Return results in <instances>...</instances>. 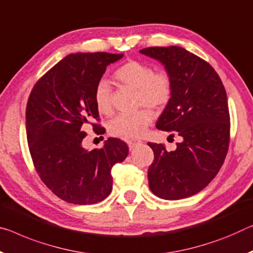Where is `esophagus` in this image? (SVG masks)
<instances>
[{
  "label": "esophagus",
  "mask_w": 253,
  "mask_h": 253,
  "mask_svg": "<svg viewBox=\"0 0 253 253\" xmlns=\"http://www.w3.org/2000/svg\"><path fill=\"white\" fill-rule=\"evenodd\" d=\"M142 143L141 141H138V139H128L127 141V144L128 146H129V148H133L135 145H137V144Z\"/></svg>",
  "instance_id": "1"
}]
</instances>
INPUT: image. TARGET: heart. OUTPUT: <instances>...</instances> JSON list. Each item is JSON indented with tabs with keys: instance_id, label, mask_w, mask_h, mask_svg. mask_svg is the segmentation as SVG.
I'll list each match as a JSON object with an SVG mask.
<instances>
[{
	"instance_id": "heart-1",
	"label": "heart",
	"mask_w": 253,
	"mask_h": 253,
	"mask_svg": "<svg viewBox=\"0 0 253 253\" xmlns=\"http://www.w3.org/2000/svg\"><path fill=\"white\" fill-rule=\"evenodd\" d=\"M123 85L137 91V106L162 109L172 98L173 81L167 71L154 72L148 64L141 61H128L114 73ZM93 101L102 115L111 112V87L105 80L97 83L93 90ZM153 120V112L142 109L135 114L118 115L109 123V133L120 138H137L145 133Z\"/></svg>"
}]
</instances>
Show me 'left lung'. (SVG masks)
Instances as JSON below:
<instances>
[{
    "label": "left lung",
    "instance_id": "8db88e82",
    "mask_svg": "<svg viewBox=\"0 0 253 253\" xmlns=\"http://www.w3.org/2000/svg\"><path fill=\"white\" fill-rule=\"evenodd\" d=\"M139 53L159 61L171 75L173 93L156 128L175 130L181 138L171 152L163 144L147 143L154 152L148 187L167 200L190 197L215 178L225 160L231 126L225 87L210 64L182 47H148Z\"/></svg>",
    "mask_w": 253,
    "mask_h": 253
}]
</instances>
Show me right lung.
<instances>
[{
  "label": "right lung",
  "instance_id": "obj_1",
  "mask_svg": "<svg viewBox=\"0 0 253 253\" xmlns=\"http://www.w3.org/2000/svg\"><path fill=\"white\" fill-rule=\"evenodd\" d=\"M123 54L76 53L58 62L39 79L29 95L26 129L29 151L42 181L63 200L91 205L112 190L111 168L123 162L128 146L108 138L101 148L89 151L82 142L83 126L102 127L93 101V90L107 66Z\"/></svg>",
  "mask_w": 253,
  "mask_h": 253
}]
</instances>
